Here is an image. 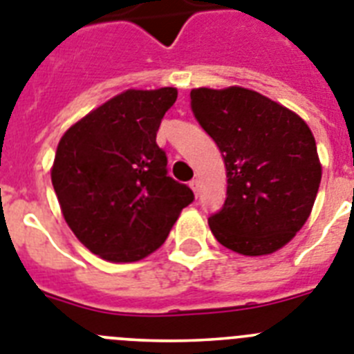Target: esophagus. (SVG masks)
Masks as SVG:
<instances>
[{
	"instance_id": "obj_1",
	"label": "esophagus",
	"mask_w": 354,
	"mask_h": 354,
	"mask_svg": "<svg viewBox=\"0 0 354 354\" xmlns=\"http://www.w3.org/2000/svg\"><path fill=\"white\" fill-rule=\"evenodd\" d=\"M189 187H190V189H192V192H194L196 196L199 194V181H198V180H192V181H190Z\"/></svg>"
}]
</instances>
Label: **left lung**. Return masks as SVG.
Returning a JSON list of instances; mask_svg holds the SVG:
<instances>
[{
	"label": "left lung",
	"instance_id": "1",
	"mask_svg": "<svg viewBox=\"0 0 354 354\" xmlns=\"http://www.w3.org/2000/svg\"><path fill=\"white\" fill-rule=\"evenodd\" d=\"M190 109L217 144L226 167V199L208 217L217 242L245 257L283 248L308 219L321 183L308 124L242 87L194 88Z\"/></svg>",
	"mask_w": 354,
	"mask_h": 354
}]
</instances>
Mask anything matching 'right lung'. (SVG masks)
Returning <instances> with one entry per match:
<instances>
[{"label": "right lung", "instance_id": "1", "mask_svg": "<svg viewBox=\"0 0 354 354\" xmlns=\"http://www.w3.org/2000/svg\"><path fill=\"white\" fill-rule=\"evenodd\" d=\"M178 91H130L64 133L51 181L78 241L110 262H137L158 250L194 192L167 174L156 131Z\"/></svg>", "mask_w": 354, "mask_h": 354}]
</instances>
